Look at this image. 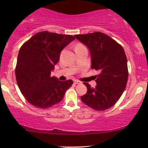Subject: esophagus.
Wrapping results in <instances>:
<instances>
[{
    "label": "esophagus",
    "mask_w": 148,
    "mask_h": 148,
    "mask_svg": "<svg viewBox=\"0 0 148 148\" xmlns=\"http://www.w3.org/2000/svg\"><path fill=\"white\" fill-rule=\"evenodd\" d=\"M74 84H81V81H79V80H74Z\"/></svg>",
    "instance_id": "34e87169"
}]
</instances>
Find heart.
Segmentation results:
<instances>
[{
  "mask_svg": "<svg viewBox=\"0 0 148 148\" xmlns=\"http://www.w3.org/2000/svg\"><path fill=\"white\" fill-rule=\"evenodd\" d=\"M79 46H82V45H78L77 46H76V47H79Z\"/></svg>",
  "mask_w": 148,
  "mask_h": 148,
  "instance_id": "b5f03b06",
  "label": "heart"
}]
</instances>
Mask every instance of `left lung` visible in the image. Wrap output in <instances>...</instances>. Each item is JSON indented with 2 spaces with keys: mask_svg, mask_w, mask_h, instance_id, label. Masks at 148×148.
I'll use <instances>...</instances> for the list:
<instances>
[{
  "mask_svg": "<svg viewBox=\"0 0 148 148\" xmlns=\"http://www.w3.org/2000/svg\"><path fill=\"white\" fill-rule=\"evenodd\" d=\"M74 36L88 47L91 68L99 72L95 76V88L84 83L88 91L81 97V101L96 111L108 109L118 101L127 86L129 72L125 51L115 40L101 32Z\"/></svg>",
  "mask_w": 148,
  "mask_h": 148,
  "instance_id": "8db88e82",
  "label": "left lung"
}]
</instances>
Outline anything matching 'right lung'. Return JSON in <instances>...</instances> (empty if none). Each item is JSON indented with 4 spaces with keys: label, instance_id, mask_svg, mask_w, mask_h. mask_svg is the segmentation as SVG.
I'll return each mask as SVG.
<instances>
[{
    "label": "right lung",
    "instance_id": "obj_1",
    "mask_svg": "<svg viewBox=\"0 0 148 148\" xmlns=\"http://www.w3.org/2000/svg\"><path fill=\"white\" fill-rule=\"evenodd\" d=\"M75 39L69 35L42 31L20 48L15 75L20 91L33 106L48 108L63 99L72 80L60 81L51 76L61 51Z\"/></svg>",
    "mask_w": 148,
    "mask_h": 148
}]
</instances>
